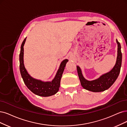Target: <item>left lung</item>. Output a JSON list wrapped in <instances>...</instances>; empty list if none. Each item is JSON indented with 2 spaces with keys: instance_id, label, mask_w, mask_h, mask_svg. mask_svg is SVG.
Listing matches in <instances>:
<instances>
[{
  "instance_id": "obj_1",
  "label": "left lung",
  "mask_w": 127,
  "mask_h": 127,
  "mask_svg": "<svg viewBox=\"0 0 127 127\" xmlns=\"http://www.w3.org/2000/svg\"><path fill=\"white\" fill-rule=\"evenodd\" d=\"M118 44V53H117L116 64L111 71L102 75L99 78L93 81H88L84 77L82 71L78 66H77L78 75L80 80L81 85L85 90L93 92H100L108 90L116 81L120 73L122 63V53L121 45L116 39Z\"/></svg>"
}]
</instances>
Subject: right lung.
Returning <instances> with one entry per match:
<instances>
[{"label": "right lung", "mask_w": 127, "mask_h": 127, "mask_svg": "<svg viewBox=\"0 0 127 127\" xmlns=\"http://www.w3.org/2000/svg\"><path fill=\"white\" fill-rule=\"evenodd\" d=\"M26 40V38L22 42L19 55L20 71L25 85L29 90L36 95L48 97L55 94L59 90L61 79L68 60L65 59L61 62L54 78L51 82H43L33 78L28 74L23 63V46Z\"/></svg>", "instance_id": "obj_1"}]
</instances>
